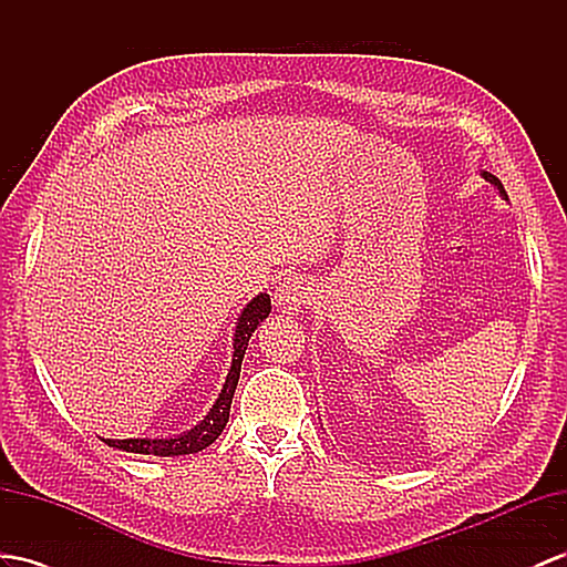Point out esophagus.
Instances as JSON below:
<instances>
[{
    "instance_id": "esophagus-1",
    "label": "esophagus",
    "mask_w": 567,
    "mask_h": 567,
    "mask_svg": "<svg viewBox=\"0 0 567 567\" xmlns=\"http://www.w3.org/2000/svg\"><path fill=\"white\" fill-rule=\"evenodd\" d=\"M311 287L303 278H287L285 282H280V287L275 289V307H278L280 313L295 316L299 313L307 303L311 301Z\"/></svg>"
}]
</instances>
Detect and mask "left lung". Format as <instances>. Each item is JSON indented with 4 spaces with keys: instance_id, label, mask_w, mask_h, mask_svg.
Masks as SVG:
<instances>
[{
    "instance_id": "left-lung-1",
    "label": "left lung",
    "mask_w": 567,
    "mask_h": 567,
    "mask_svg": "<svg viewBox=\"0 0 567 567\" xmlns=\"http://www.w3.org/2000/svg\"><path fill=\"white\" fill-rule=\"evenodd\" d=\"M482 177L486 179V182H491L493 186H496L498 188V192H501V196L507 200V194H505V188H503V184H501V179L498 177H493V174L491 172H482Z\"/></svg>"
}]
</instances>
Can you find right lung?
I'll return each instance as SVG.
<instances>
[{
  "label": "right lung",
  "instance_id": "obj_1",
  "mask_svg": "<svg viewBox=\"0 0 567 567\" xmlns=\"http://www.w3.org/2000/svg\"><path fill=\"white\" fill-rule=\"evenodd\" d=\"M268 313H270V297L268 295L254 297L239 313L237 328H235V344H231L235 347V352H231V367L227 371L225 385L210 408V412L203 416V422H198L192 431H184L179 435H174V439H124V441L103 439V441L110 447L126 450V453L155 455V457L192 455V453H198V450H203V447H208L227 426L229 404H231V398H235V390L239 383L241 359L246 354V347H249L254 330L258 328V323H264V318H268Z\"/></svg>",
  "mask_w": 567,
  "mask_h": 567
}]
</instances>
